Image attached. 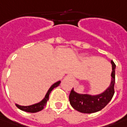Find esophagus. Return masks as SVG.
Masks as SVG:
<instances>
[{
    "label": "esophagus",
    "mask_w": 127,
    "mask_h": 127,
    "mask_svg": "<svg viewBox=\"0 0 127 127\" xmlns=\"http://www.w3.org/2000/svg\"><path fill=\"white\" fill-rule=\"evenodd\" d=\"M65 79L67 80H69V81H72L73 80V77L71 76V75H68V76H67L66 77H65Z\"/></svg>",
    "instance_id": "34e87169"
}]
</instances>
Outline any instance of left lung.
<instances>
[{
  "instance_id": "obj_1",
  "label": "left lung",
  "mask_w": 127,
  "mask_h": 127,
  "mask_svg": "<svg viewBox=\"0 0 127 127\" xmlns=\"http://www.w3.org/2000/svg\"><path fill=\"white\" fill-rule=\"evenodd\" d=\"M111 63L112 65L111 84L104 92L97 95L78 94L74 92V89L72 88L69 95V99L71 106L75 110L82 113H94L102 110L111 101L114 94L116 68V64L112 60L111 61Z\"/></svg>"
}]
</instances>
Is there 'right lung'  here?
Here are the masks:
<instances>
[{"label": "right lung", "instance_id": "1", "mask_svg": "<svg viewBox=\"0 0 127 127\" xmlns=\"http://www.w3.org/2000/svg\"><path fill=\"white\" fill-rule=\"evenodd\" d=\"M60 81H58L57 82H55V84H53V85L50 87V88L49 89V90L47 91L46 95L45 96V98L39 103H37V104H32V105H31V106H20V105H18V104H15L16 107L18 109H20V110L25 111V112H31V113H35V112L41 111L42 109H44V107L46 105L47 102L49 99V95H50L51 91L53 90L54 88H55V87H57L60 85Z\"/></svg>", "mask_w": 127, "mask_h": 127}]
</instances>
